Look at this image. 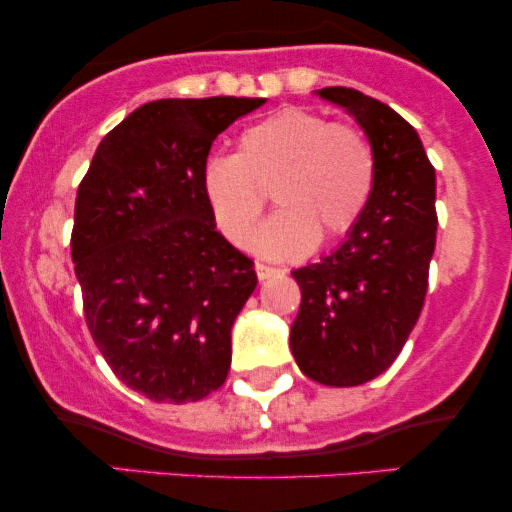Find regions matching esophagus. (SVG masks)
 I'll list each match as a JSON object with an SVG mask.
<instances>
[{
  "label": "esophagus",
  "instance_id": "obj_1",
  "mask_svg": "<svg viewBox=\"0 0 512 512\" xmlns=\"http://www.w3.org/2000/svg\"><path fill=\"white\" fill-rule=\"evenodd\" d=\"M255 272H257V279H260V281H267V279H272V276L284 274V272H281V269L269 267V264H262V262L255 264Z\"/></svg>",
  "mask_w": 512,
  "mask_h": 512
}]
</instances>
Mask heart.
<instances>
[{
  "label": "heart",
  "instance_id": "obj_1",
  "mask_svg": "<svg viewBox=\"0 0 512 512\" xmlns=\"http://www.w3.org/2000/svg\"><path fill=\"white\" fill-rule=\"evenodd\" d=\"M373 146L349 125L305 108H281L245 129L236 156H216L202 173L204 195L223 236L248 248L272 190L279 211L257 248L267 257H303L315 240L344 236L375 187Z\"/></svg>",
  "mask_w": 512,
  "mask_h": 512
}]
</instances>
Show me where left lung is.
Wrapping results in <instances>:
<instances>
[{"label":"left lung","instance_id":"obj_1","mask_svg":"<svg viewBox=\"0 0 512 512\" xmlns=\"http://www.w3.org/2000/svg\"><path fill=\"white\" fill-rule=\"evenodd\" d=\"M317 93L354 115L378 173L344 243L291 272L301 286L291 351L315 383L354 387L392 366L424 308L438 226L436 170L416 129L390 105L344 86Z\"/></svg>","mask_w":512,"mask_h":512}]
</instances>
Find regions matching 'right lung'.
Returning <instances> with one entry per match:
<instances>
[{
    "mask_svg": "<svg viewBox=\"0 0 512 512\" xmlns=\"http://www.w3.org/2000/svg\"><path fill=\"white\" fill-rule=\"evenodd\" d=\"M262 103H146L105 134L76 192L88 332L117 378L154 402H197L226 383L231 327L257 274L216 231L202 173L214 139Z\"/></svg>",
    "mask_w": 512,
    "mask_h": 512,
    "instance_id": "right-lung-1",
    "label": "right lung"
}]
</instances>
